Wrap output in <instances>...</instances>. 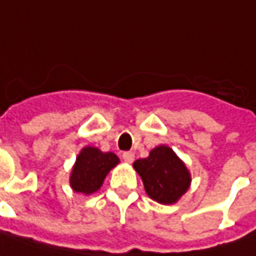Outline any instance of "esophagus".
<instances>
[{"label":"esophagus","instance_id":"obj_1","mask_svg":"<svg viewBox=\"0 0 256 256\" xmlns=\"http://www.w3.org/2000/svg\"><path fill=\"white\" fill-rule=\"evenodd\" d=\"M122 158H124L125 163H132L134 158H135V154H134L132 152H124V153H122Z\"/></svg>","mask_w":256,"mask_h":256}]
</instances>
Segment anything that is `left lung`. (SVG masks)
Returning a JSON list of instances; mask_svg holds the SVG:
<instances>
[{
	"label": "left lung",
	"mask_w": 256,
	"mask_h": 256,
	"mask_svg": "<svg viewBox=\"0 0 256 256\" xmlns=\"http://www.w3.org/2000/svg\"><path fill=\"white\" fill-rule=\"evenodd\" d=\"M145 185L146 194L158 204L170 205L184 195L191 184L185 164L168 146H158L145 158L134 163Z\"/></svg>",
	"instance_id": "left-lung-1"
}]
</instances>
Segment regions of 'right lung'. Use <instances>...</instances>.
<instances>
[{
	"instance_id": "1",
	"label": "right lung",
	"mask_w": 256,
	"mask_h": 256,
	"mask_svg": "<svg viewBox=\"0 0 256 256\" xmlns=\"http://www.w3.org/2000/svg\"><path fill=\"white\" fill-rule=\"evenodd\" d=\"M118 158L111 153H103L98 148L86 146L79 153L71 172V186L75 192L93 194L102 186L107 172L117 164Z\"/></svg>"
}]
</instances>
